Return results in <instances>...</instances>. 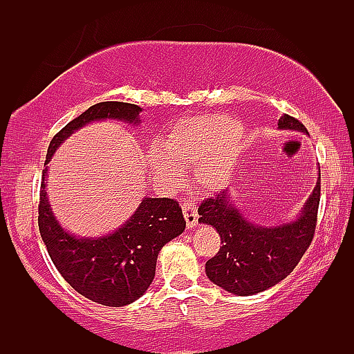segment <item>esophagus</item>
Returning a JSON list of instances; mask_svg holds the SVG:
<instances>
[{"label": "esophagus", "instance_id": "obj_1", "mask_svg": "<svg viewBox=\"0 0 354 354\" xmlns=\"http://www.w3.org/2000/svg\"><path fill=\"white\" fill-rule=\"evenodd\" d=\"M183 214H185L187 228H194L197 225V218H199V215H197V207L194 205V202L186 201L185 204H183Z\"/></svg>", "mask_w": 354, "mask_h": 354}]
</instances>
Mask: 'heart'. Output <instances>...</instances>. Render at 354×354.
<instances>
[{
	"instance_id": "b5f03b06",
	"label": "heart",
	"mask_w": 354,
	"mask_h": 354,
	"mask_svg": "<svg viewBox=\"0 0 354 354\" xmlns=\"http://www.w3.org/2000/svg\"><path fill=\"white\" fill-rule=\"evenodd\" d=\"M238 129V121L228 115L194 116L178 121L160 144L165 155L152 150L149 155L158 178L165 183L178 180L176 165H196L204 162L212 150L225 142ZM230 150L199 169V180L207 186H215L225 178L226 168L232 163Z\"/></svg>"
}]
</instances>
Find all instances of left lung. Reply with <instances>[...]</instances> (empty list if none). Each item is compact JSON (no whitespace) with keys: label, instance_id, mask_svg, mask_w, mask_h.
<instances>
[{"label":"left lung","instance_id":"obj_1","mask_svg":"<svg viewBox=\"0 0 354 354\" xmlns=\"http://www.w3.org/2000/svg\"><path fill=\"white\" fill-rule=\"evenodd\" d=\"M280 129L308 133L296 118L283 115ZM320 202V174L304 210L296 221L273 228L249 223L230 204L226 192L202 201L201 223L215 226L220 251L205 263L207 277L230 293L251 296L277 285L293 272L313 243Z\"/></svg>","mask_w":354,"mask_h":354}]
</instances>
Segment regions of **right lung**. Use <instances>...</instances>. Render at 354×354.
<instances>
[{
  "label": "right lung",
  "mask_w": 354,
  "mask_h": 354,
  "mask_svg": "<svg viewBox=\"0 0 354 354\" xmlns=\"http://www.w3.org/2000/svg\"><path fill=\"white\" fill-rule=\"evenodd\" d=\"M140 106L102 102L68 122L51 139L45 165L66 138L95 120L139 122ZM46 167L41 171L39 230L61 277L87 299L120 308L139 299L152 283L160 249L186 228L180 204L174 199L145 197L136 214L115 233L98 239H79L66 233L51 214L45 191Z\"/></svg>",
  "instance_id": "obj_1"
}]
</instances>
